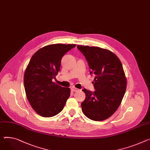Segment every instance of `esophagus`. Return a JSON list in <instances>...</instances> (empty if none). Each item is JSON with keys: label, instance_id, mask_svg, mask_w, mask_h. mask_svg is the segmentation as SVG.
I'll use <instances>...</instances> for the list:
<instances>
[{"label": "esophagus", "instance_id": "obj_1", "mask_svg": "<svg viewBox=\"0 0 150 150\" xmlns=\"http://www.w3.org/2000/svg\"><path fill=\"white\" fill-rule=\"evenodd\" d=\"M71 90H72V91H73V92H77V91H79L78 88H77L75 87H71Z\"/></svg>", "mask_w": 150, "mask_h": 150}]
</instances>
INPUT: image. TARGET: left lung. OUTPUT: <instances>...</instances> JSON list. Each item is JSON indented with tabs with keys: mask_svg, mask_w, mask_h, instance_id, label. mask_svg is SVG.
Returning <instances> with one entry per match:
<instances>
[{
	"mask_svg": "<svg viewBox=\"0 0 150 150\" xmlns=\"http://www.w3.org/2000/svg\"><path fill=\"white\" fill-rule=\"evenodd\" d=\"M94 74L92 92L84 88L85 100L81 103L83 113L90 119L102 121L117 109L125 93L127 79L122 63L112 52L99 47L77 46Z\"/></svg>",
	"mask_w": 150,
	"mask_h": 150,
	"instance_id": "1",
	"label": "left lung"
}]
</instances>
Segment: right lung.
Returning a JSON list of instances; mask_svg holds the SVG:
<instances>
[{
  "label": "right lung",
  "mask_w": 150,
  "mask_h": 150,
  "mask_svg": "<svg viewBox=\"0 0 150 150\" xmlns=\"http://www.w3.org/2000/svg\"><path fill=\"white\" fill-rule=\"evenodd\" d=\"M74 44H54L43 47L33 55L25 70L24 86L28 101L35 112L49 117L62 111L70 96V88L53 82L60 70L63 56Z\"/></svg>",
  "instance_id": "obj_1"
}]
</instances>
